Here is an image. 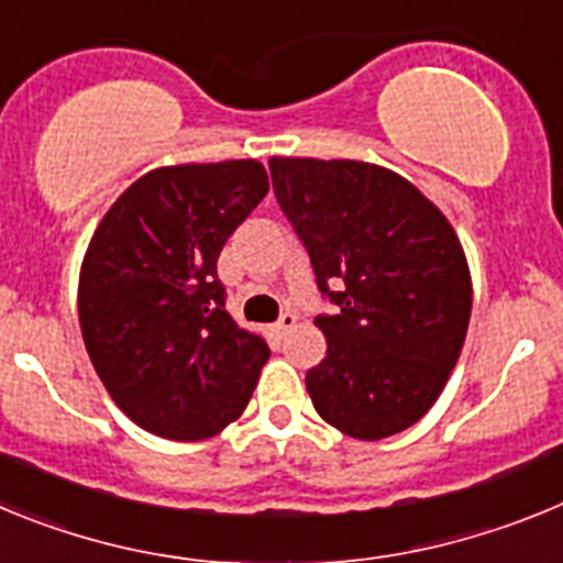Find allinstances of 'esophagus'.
I'll use <instances>...</instances> for the list:
<instances>
[{
	"mask_svg": "<svg viewBox=\"0 0 563 563\" xmlns=\"http://www.w3.org/2000/svg\"><path fill=\"white\" fill-rule=\"evenodd\" d=\"M296 321H298L296 312H285V316L278 318L276 324H273V332H276V335H285V332H290L292 327H296Z\"/></svg>",
	"mask_w": 563,
	"mask_h": 563,
	"instance_id": "obj_1",
	"label": "esophagus"
}]
</instances>
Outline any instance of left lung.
<instances>
[{
    "label": "left lung",
    "mask_w": 563,
    "mask_h": 563,
    "mask_svg": "<svg viewBox=\"0 0 563 563\" xmlns=\"http://www.w3.org/2000/svg\"><path fill=\"white\" fill-rule=\"evenodd\" d=\"M273 191L310 253L327 357L312 406L341 434L383 440L445 389L471 321V271L445 213L406 177L361 161L271 157Z\"/></svg>",
    "instance_id": "1"
}]
</instances>
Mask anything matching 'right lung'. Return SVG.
Wrapping results in <instances>:
<instances>
[{"mask_svg":"<svg viewBox=\"0 0 563 563\" xmlns=\"http://www.w3.org/2000/svg\"><path fill=\"white\" fill-rule=\"evenodd\" d=\"M267 188L258 161L154 168L89 239L78 278L89 361L118 409L152 434L208 440L256 389L271 350L225 310L217 258Z\"/></svg>","mask_w":563,"mask_h":563,"instance_id":"obj_1","label":"right lung"}]
</instances>
